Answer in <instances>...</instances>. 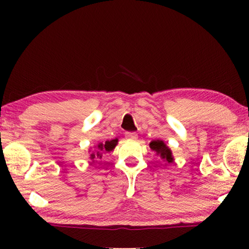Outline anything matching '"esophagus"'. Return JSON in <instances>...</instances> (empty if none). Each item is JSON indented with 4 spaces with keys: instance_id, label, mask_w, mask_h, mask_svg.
Returning a JSON list of instances; mask_svg holds the SVG:
<instances>
[{
    "instance_id": "obj_1",
    "label": "esophagus",
    "mask_w": 249,
    "mask_h": 249,
    "mask_svg": "<svg viewBox=\"0 0 249 249\" xmlns=\"http://www.w3.org/2000/svg\"><path fill=\"white\" fill-rule=\"evenodd\" d=\"M125 137L127 138V140H136L137 134L136 133H133V132H126L125 133Z\"/></svg>"
}]
</instances>
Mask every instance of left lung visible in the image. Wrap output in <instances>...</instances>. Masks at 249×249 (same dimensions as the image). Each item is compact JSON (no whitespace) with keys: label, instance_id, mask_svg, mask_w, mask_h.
<instances>
[{"label":"left lung","instance_id":"obj_1","mask_svg":"<svg viewBox=\"0 0 249 249\" xmlns=\"http://www.w3.org/2000/svg\"><path fill=\"white\" fill-rule=\"evenodd\" d=\"M149 146L156 154L160 156V158L165 160V161H167L168 163H171L174 161V157H172L171 150L162 141H159V140L153 141L149 144Z\"/></svg>","mask_w":249,"mask_h":249}]
</instances>
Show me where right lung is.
Segmentation results:
<instances>
[{
    "instance_id": "right-lung-1",
    "label": "right lung",
    "mask_w": 249,
    "mask_h": 249,
    "mask_svg": "<svg viewBox=\"0 0 249 249\" xmlns=\"http://www.w3.org/2000/svg\"><path fill=\"white\" fill-rule=\"evenodd\" d=\"M117 142L119 140H112V141H107L104 142H99L98 146H95V150L90 155V159L92 160V163L94 162V159H101L102 158V155L104 153H108V151H112L115 148L117 145Z\"/></svg>"
}]
</instances>
